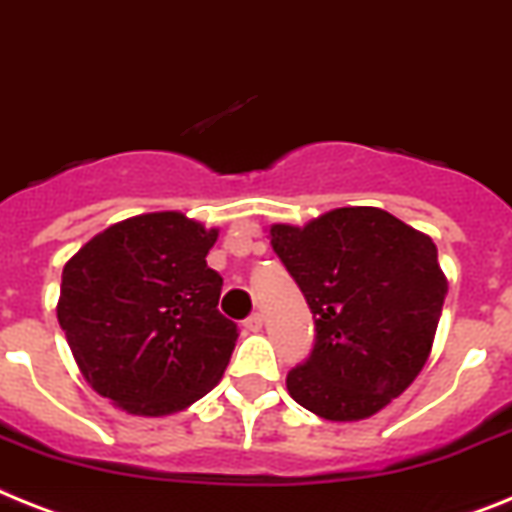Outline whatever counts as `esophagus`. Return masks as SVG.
Wrapping results in <instances>:
<instances>
[{
    "label": "esophagus",
    "instance_id": "1",
    "mask_svg": "<svg viewBox=\"0 0 512 512\" xmlns=\"http://www.w3.org/2000/svg\"><path fill=\"white\" fill-rule=\"evenodd\" d=\"M242 325L247 333H257V330L263 328V315H260V312H252V315H249Z\"/></svg>",
    "mask_w": 512,
    "mask_h": 512
}]
</instances>
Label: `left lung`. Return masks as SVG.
<instances>
[{
  "instance_id": "8db88e82",
  "label": "left lung",
  "mask_w": 512,
  "mask_h": 512,
  "mask_svg": "<svg viewBox=\"0 0 512 512\" xmlns=\"http://www.w3.org/2000/svg\"><path fill=\"white\" fill-rule=\"evenodd\" d=\"M273 252L315 317V346L286 377L299 406L330 422L385 409L427 362L448 281L437 247L388 210L338 208L270 226Z\"/></svg>"
}]
</instances>
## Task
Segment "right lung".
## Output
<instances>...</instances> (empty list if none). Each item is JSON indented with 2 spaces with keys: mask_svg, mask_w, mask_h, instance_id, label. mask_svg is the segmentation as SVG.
Segmentation results:
<instances>
[{
  "mask_svg": "<svg viewBox=\"0 0 512 512\" xmlns=\"http://www.w3.org/2000/svg\"><path fill=\"white\" fill-rule=\"evenodd\" d=\"M218 231L166 210L114 223L64 265L57 317L90 388L127 414L187 409L236 346L205 257Z\"/></svg>",
  "mask_w": 512,
  "mask_h": 512,
  "instance_id": "add662e5",
  "label": "right lung"
}]
</instances>
